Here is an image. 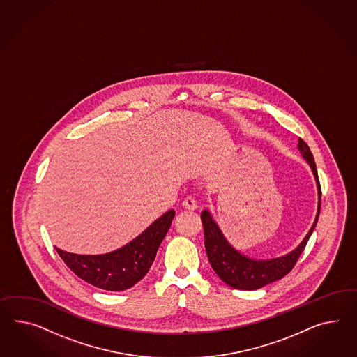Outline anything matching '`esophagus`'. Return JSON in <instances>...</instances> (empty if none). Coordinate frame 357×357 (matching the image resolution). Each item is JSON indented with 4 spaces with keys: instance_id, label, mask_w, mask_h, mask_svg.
I'll return each instance as SVG.
<instances>
[{
    "instance_id": "esophagus-1",
    "label": "esophagus",
    "mask_w": 357,
    "mask_h": 357,
    "mask_svg": "<svg viewBox=\"0 0 357 357\" xmlns=\"http://www.w3.org/2000/svg\"><path fill=\"white\" fill-rule=\"evenodd\" d=\"M183 208L186 210H195L197 208V201L192 197H186L183 201Z\"/></svg>"
}]
</instances>
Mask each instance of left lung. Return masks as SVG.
<instances>
[{
    "label": "left lung",
    "instance_id": "8db88e82",
    "mask_svg": "<svg viewBox=\"0 0 357 357\" xmlns=\"http://www.w3.org/2000/svg\"><path fill=\"white\" fill-rule=\"evenodd\" d=\"M298 147L302 151L303 158L308 162V165L312 168V172L314 174L317 189H319V210L311 230L303 239L302 243L296 247L293 252L281 257L271 259V260L250 259L247 256L239 254L237 250H234L229 245L228 241L222 236L218 224L211 218L208 211L202 212V224L204 229V246H206V252L208 256L211 266L225 284L234 289L256 290L265 284H272L277 280H281L289 272H291L299 256L302 255L304 248L307 246V242L311 237L313 229L316 228L321 208L320 180H319L317 168H316V163L310 146L303 141L302 138H299Z\"/></svg>",
    "mask_w": 357,
    "mask_h": 357
}]
</instances>
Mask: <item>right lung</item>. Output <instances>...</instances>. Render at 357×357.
Returning a JSON list of instances; mask_svg holds the SVG:
<instances>
[{
  "label": "right lung",
  "instance_id": "1",
  "mask_svg": "<svg viewBox=\"0 0 357 357\" xmlns=\"http://www.w3.org/2000/svg\"><path fill=\"white\" fill-rule=\"evenodd\" d=\"M174 211L165 212L128 245L103 255H77L55 247L58 255L82 281L109 291H123L141 281L154 263L156 251L172 224Z\"/></svg>",
  "mask_w": 357,
  "mask_h": 357
}]
</instances>
